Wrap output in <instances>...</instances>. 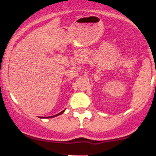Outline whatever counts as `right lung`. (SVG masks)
<instances>
[{"label":"right lung","instance_id":"obj_1","mask_svg":"<svg viewBox=\"0 0 156 156\" xmlns=\"http://www.w3.org/2000/svg\"><path fill=\"white\" fill-rule=\"evenodd\" d=\"M64 111H65V110H63V111H62V112H61L58 113V114L55 115H53V116H49V117H47V118H46V119H50V118H53V117H55V116H57V115H59L62 114V113H63V112H64ZM44 118H45V117H44Z\"/></svg>","mask_w":156,"mask_h":156}]
</instances>
